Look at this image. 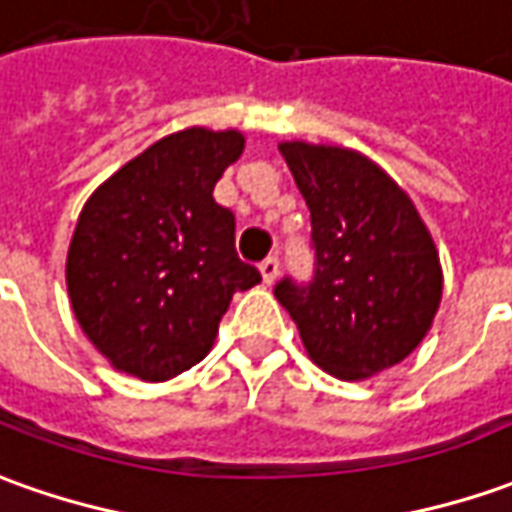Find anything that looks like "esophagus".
Wrapping results in <instances>:
<instances>
[{"mask_svg": "<svg viewBox=\"0 0 512 512\" xmlns=\"http://www.w3.org/2000/svg\"><path fill=\"white\" fill-rule=\"evenodd\" d=\"M260 274H263V283L271 285L277 280V274H280V260L277 257H266L263 263H260Z\"/></svg>", "mask_w": 512, "mask_h": 512, "instance_id": "34e87169", "label": "esophagus"}]
</instances>
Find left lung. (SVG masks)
Instances as JSON below:
<instances>
[{
	"label": "left lung",
	"mask_w": 512,
	"mask_h": 512,
	"mask_svg": "<svg viewBox=\"0 0 512 512\" xmlns=\"http://www.w3.org/2000/svg\"><path fill=\"white\" fill-rule=\"evenodd\" d=\"M311 210L314 280L274 288L305 353L339 381H364L426 339L443 300L440 255L412 198L358 151L280 142Z\"/></svg>",
	"instance_id": "obj_1"
}]
</instances>
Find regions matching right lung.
Returning <instances> with one entry per match:
<instances>
[{"label":"right lung","instance_id":"1","mask_svg":"<svg viewBox=\"0 0 512 512\" xmlns=\"http://www.w3.org/2000/svg\"><path fill=\"white\" fill-rule=\"evenodd\" d=\"M241 131L168 134L97 187L66 252L78 325L114 370L168 381L207 356L235 291L260 271L235 252V215L212 190Z\"/></svg>","mask_w":512,"mask_h":512}]
</instances>
